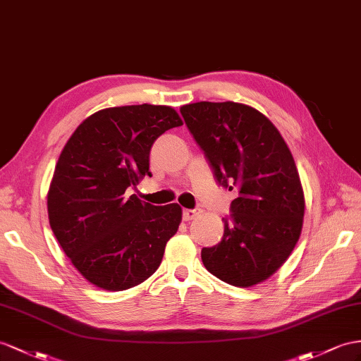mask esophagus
I'll list each match as a JSON object with an SVG mask.
<instances>
[{"label": "esophagus", "mask_w": 361, "mask_h": 361, "mask_svg": "<svg viewBox=\"0 0 361 361\" xmlns=\"http://www.w3.org/2000/svg\"><path fill=\"white\" fill-rule=\"evenodd\" d=\"M201 214L200 209H184L183 210V219L184 221H190L193 218H197Z\"/></svg>", "instance_id": "obj_1"}]
</instances>
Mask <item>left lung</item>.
I'll list each match as a JSON object with an SVG mask.
<instances>
[{"mask_svg": "<svg viewBox=\"0 0 361 361\" xmlns=\"http://www.w3.org/2000/svg\"><path fill=\"white\" fill-rule=\"evenodd\" d=\"M190 134L219 184L238 190L221 243L202 248L206 269L226 283L252 286L277 271L299 241L305 197L281 133L259 111L236 102L183 105Z\"/></svg>", "mask_w": 361, "mask_h": 361, "instance_id": "left-lung-1", "label": "left lung"}]
</instances>
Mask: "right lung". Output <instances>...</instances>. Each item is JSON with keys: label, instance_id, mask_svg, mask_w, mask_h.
<instances>
[{"label": "right lung", "instance_id": "1", "mask_svg": "<svg viewBox=\"0 0 361 361\" xmlns=\"http://www.w3.org/2000/svg\"><path fill=\"white\" fill-rule=\"evenodd\" d=\"M181 125L171 106H114L85 118L63 146L47 193L50 227L75 269L102 290L146 281L177 233L178 204L152 206L126 190L152 177L154 142Z\"/></svg>", "mask_w": 361, "mask_h": 361}]
</instances>
